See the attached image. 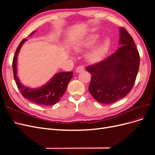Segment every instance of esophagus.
Instances as JSON below:
<instances>
[{
    "label": "esophagus",
    "instance_id": "34e87169",
    "mask_svg": "<svg viewBox=\"0 0 155 155\" xmlns=\"http://www.w3.org/2000/svg\"><path fill=\"white\" fill-rule=\"evenodd\" d=\"M84 69H85V68H84L83 66H79V67L76 68V72H78V73L81 72L83 71Z\"/></svg>",
    "mask_w": 155,
    "mask_h": 155
}]
</instances>
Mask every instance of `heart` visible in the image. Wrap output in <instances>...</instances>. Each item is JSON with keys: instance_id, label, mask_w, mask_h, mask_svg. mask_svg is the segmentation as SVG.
<instances>
[{"instance_id": "obj_1", "label": "heart", "mask_w": 155, "mask_h": 155, "mask_svg": "<svg viewBox=\"0 0 155 155\" xmlns=\"http://www.w3.org/2000/svg\"><path fill=\"white\" fill-rule=\"evenodd\" d=\"M98 39V37L97 35H92L91 37L85 41L82 44L81 46L77 47L76 50L77 51H81L83 48H90L92 46L94 45L96 41ZM110 46V41L108 39H105L103 41L102 43L98 45L97 47L92 51L91 54H89L88 55V60L91 63H95L97 61H99L100 60L102 59V58L105 55L107 52Z\"/></svg>"}]
</instances>
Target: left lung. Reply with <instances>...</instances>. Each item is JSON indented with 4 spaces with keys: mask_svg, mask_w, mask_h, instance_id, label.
Listing matches in <instances>:
<instances>
[{
    "mask_svg": "<svg viewBox=\"0 0 155 155\" xmlns=\"http://www.w3.org/2000/svg\"><path fill=\"white\" fill-rule=\"evenodd\" d=\"M120 47L107 59L86 67L92 74L88 91L101 104H110L125 97L134 86L140 55L132 37L120 28Z\"/></svg>",
    "mask_w": 155,
    "mask_h": 155,
    "instance_id": "obj_1",
    "label": "left lung"
}]
</instances>
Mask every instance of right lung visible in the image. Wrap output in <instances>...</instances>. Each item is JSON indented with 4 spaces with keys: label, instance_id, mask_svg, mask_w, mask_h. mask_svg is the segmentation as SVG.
Returning <instances> with one entry per match:
<instances>
[{
    "label": "right lung",
    "instance_id": "obj_1",
    "mask_svg": "<svg viewBox=\"0 0 155 155\" xmlns=\"http://www.w3.org/2000/svg\"><path fill=\"white\" fill-rule=\"evenodd\" d=\"M33 31L30 35L34 34ZM27 41L24 39L18 45L15 51V55L13 59V77L16 85L19 89L22 96L31 102L37 105H53L58 103L60 98L63 96L67 88L68 84L73 76V72H63L56 74L45 85L38 88H31L24 86L20 82L17 74V55L20 49L25 42Z\"/></svg>",
    "mask_w": 155,
    "mask_h": 155
}]
</instances>
